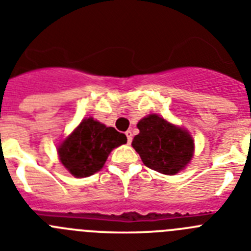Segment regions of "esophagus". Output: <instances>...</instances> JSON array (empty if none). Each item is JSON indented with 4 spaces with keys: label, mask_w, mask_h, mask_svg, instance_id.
Here are the masks:
<instances>
[{
    "label": "esophagus",
    "mask_w": 251,
    "mask_h": 251,
    "mask_svg": "<svg viewBox=\"0 0 251 251\" xmlns=\"http://www.w3.org/2000/svg\"><path fill=\"white\" fill-rule=\"evenodd\" d=\"M126 136H127V141H128V143H130V142H132V139H133V134H132V132H130V130H127V132H126Z\"/></svg>",
    "instance_id": "1"
}]
</instances>
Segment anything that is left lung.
Returning <instances> with one entry per match:
<instances>
[{
  "mask_svg": "<svg viewBox=\"0 0 251 251\" xmlns=\"http://www.w3.org/2000/svg\"><path fill=\"white\" fill-rule=\"evenodd\" d=\"M137 127L139 134L134 137L132 146L148 168L163 175H175L190 162L194 141L186 130L157 114L139 121Z\"/></svg>",
  "mask_w": 251,
  "mask_h": 251,
  "instance_id": "obj_1",
  "label": "left lung"
}]
</instances>
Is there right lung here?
<instances>
[{
    "label": "right lung",
    "mask_w": 251,
    "mask_h": 251,
    "mask_svg": "<svg viewBox=\"0 0 251 251\" xmlns=\"http://www.w3.org/2000/svg\"><path fill=\"white\" fill-rule=\"evenodd\" d=\"M127 143V137L93 118L84 119L59 148L60 161L75 177L98 172L113 148Z\"/></svg>",
    "instance_id": "1"
}]
</instances>
